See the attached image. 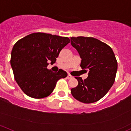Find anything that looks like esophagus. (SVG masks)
I'll use <instances>...</instances> for the list:
<instances>
[{"mask_svg": "<svg viewBox=\"0 0 131 131\" xmlns=\"http://www.w3.org/2000/svg\"><path fill=\"white\" fill-rule=\"evenodd\" d=\"M73 78V77L71 76V75H70V74H68V76H67V78H68V79L69 80V79H71V78Z\"/></svg>", "mask_w": 131, "mask_h": 131, "instance_id": "34e87169", "label": "esophagus"}]
</instances>
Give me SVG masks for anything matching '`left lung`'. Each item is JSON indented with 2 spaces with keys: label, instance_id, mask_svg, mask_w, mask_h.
<instances>
[{
  "label": "left lung",
  "instance_id": "left-lung-1",
  "mask_svg": "<svg viewBox=\"0 0 131 131\" xmlns=\"http://www.w3.org/2000/svg\"><path fill=\"white\" fill-rule=\"evenodd\" d=\"M71 44L82 58L80 67L88 70L87 78L75 77L78 85L71 89L73 97L81 102H95L105 95L115 82L117 61L112 48L92 37H71Z\"/></svg>",
  "mask_w": 131,
  "mask_h": 131
}]
</instances>
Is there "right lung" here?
Returning a JSON list of instances; mask_svg holds the SVG:
<instances>
[{"label":"right lung","mask_w":131,"mask_h":131,"mask_svg":"<svg viewBox=\"0 0 131 131\" xmlns=\"http://www.w3.org/2000/svg\"><path fill=\"white\" fill-rule=\"evenodd\" d=\"M67 37L43 32H34L19 39L11 52L10 64L14 78L26 95L42 99L53 92L58 81L67 77L60 70L57 73L47 68L48 61L53 64L65 46Z\"/></svg>","instance_id":"right-lung-1"}]
</instances>
